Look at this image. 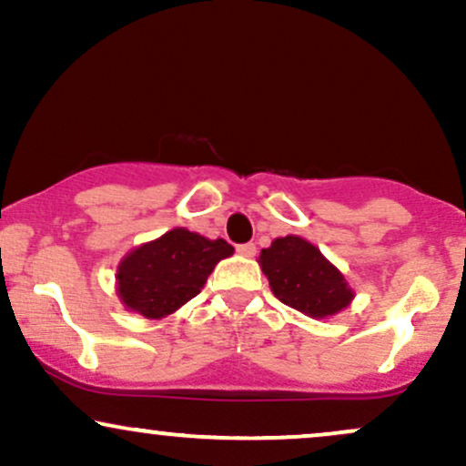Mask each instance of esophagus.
<instances>
[{"mask_svg": "<svg viewBox=\"0 0 466 466\" xmlns=\"http://www.w3.org/2000/svg\"><path fill=\"white\" fill-rule=\"evenodd\" d=\"M237 251H238L240 256H245V258H254V256H256V245L254 243H243V245H238Z\"/></svg>", "mask_w": 466, "mask_h": 466, "instance_id": "esophagus-1", "label": "esophagus"}]
</instances>
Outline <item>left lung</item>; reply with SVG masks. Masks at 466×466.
<instances>
[{
  "label": "left lung",
  "mask_w": 466,
  "mask_h": 466,
  "mask_svg": "<svg viewBox=\"0 0 466 466\" xmlns=\"http://www.w3.org/2000/svg\"><path fill=\"white\" fill-rule=\"evenodd\" d=\"M258 265L278 300L313 319L344 311L355 298L344 274L313 243L296 234L271 240L260 251Z\"/></svg>",
  "instance_id": "left-lung-1"
}]
</instances>
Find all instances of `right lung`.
<instances>
[{
    "mask_svg": "<svg viewBox=\"0 0 466 466\" xmlns=\"http://www.w3.org/2000/svg\"><path fill=\"white\" fill-rule=\"evenodd\" d=\"M234 254L228 240H210L186 228L137 245L120 260L116 293L127 311L162 319L192 300L218 260Z\"/></svg>",
    "mask_w": 466,
    "mask_h": 466,
    "instance_id": "1",
    "label": "right lung"
}]
</instances>
